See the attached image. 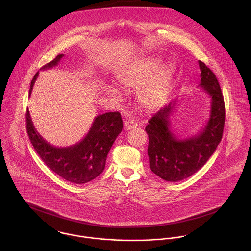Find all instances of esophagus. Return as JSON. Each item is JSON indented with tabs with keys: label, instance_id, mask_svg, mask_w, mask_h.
<instances>
[{
	"label": "esophagus",
	"instance_id": "obj_1",
	"mask_svg": "<svg viewBox=\"0 0 251 251\" xmlns=\"http://www.w3.org/2000/svg\"><path fill=\"white\" fill-rule=\"evenodd\" d=\"M137 126V124L134 121H126L125 123V128L126 130H130L132 128H135Z\"/></svg>",
	"mask_w": 251,
	"mask_h": 251
}]
</instances>
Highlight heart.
<instances>
[{
    "instance_id": "obj_1",
    "label": "heart",
    "mask_w": 251,
    "mask_h": 251,
    "mask_svg": "<svg viewBox=\"0 0 251 251\" xmlns=\"http://www.w3.org/2000/svg\"><path fill=\"white\" fill-rule=\"evenodd\" d=\"M172 79V66L161 67V61L154 58L135 62L117 75L118 83L124 90L137 91V103L147 111L155 110L165 103L170 93ZM102 91L114 100L120 98L119 91L111 85H104Z\"/></svg>"
}]
</instances>
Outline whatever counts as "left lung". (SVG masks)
I'll use <instances>...</instances> for the list:
<instances>
[{"mask_svg": "<svg viewBox=\"0 0 251 251\" xmlns=\"http://www.w3.org/2000/svg\"><path fill=\"white\" fill-rule=\"evenodd\" d=\"M202 88L211 98L210 117L197 134L179 138L171 131L170 116L177 103L175 99L149 121L148 155L150 169L167 181L186 179L201 169L220 143L225 122V106L220 86L212 72L198 61Z\"/></svg>", "mask_w": 251, "mask_h": 251, "instance_id": "obj_1", "label": "left lung"}]
</instances>
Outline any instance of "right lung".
Instances as JSON below:
<instances>
[{"instance_id": "right-lung-1", "label": "right lung", "mask_w": 251, "mask_h": 251, "mask_svg": "<svg viewBox=\"0 0 251 251\" xmlns=\"http://www.w3.org/2000/svg\"><path fill=\"white\" fill-rule=\"evenodd\" d=\"M63 57V54L58 55L40 70L56 67ZM37 76L38 72L32 80L30 95ZM26 123L30 141L47 167L63 179L76 184L89 182L103 172L108 152L123 129L121 114L108 112L95 118L89 132L80 142L59 148L45 141L36 131L28 109Z\"/></svg>"}]
</instances>
